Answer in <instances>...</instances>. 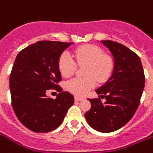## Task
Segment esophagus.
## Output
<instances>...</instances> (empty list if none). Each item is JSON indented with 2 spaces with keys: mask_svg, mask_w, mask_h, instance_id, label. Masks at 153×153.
<instances>
[{
  "mask_svg": "<svg viewBox=\"0 0 153 153\" xmlns=\"http://www.w3.org/2000/svg\"><path fill=\"white\" fill-rule=\"evenodd\" d=\"M82 100H83V98H80V97L75 96V101H76V102H79V101H82Z\"/></svg>",
  "mask_w": 153,
  "mask_h": 153,
  "instance_id": "esophagus-1",
  "label": "esophagus"
}]
</instances>
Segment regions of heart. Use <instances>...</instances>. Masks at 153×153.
Segmentation results:
<instances>
[{
	"instance_id": "b5f03b06",
	"label": "heart",
	"mask_w": 153,
	"mask_h": 153,
	"mask_svg": "<svg viewBox=\"0 0 153 153\" xmlns=\"http://www.w3.org/2000/svg\"><path fill=\"white\" fill-rule=\"evenodd\" d=\"M75 57L79 65H86L85 77H75L69 79L65 88L72 94L84 96L95 87L97 80L100 83L107 81L112 75L114 67L113 58L105 54L100 47L85 45L76 49ZM77 65L69 52H63L59 59V69L62 75L69 77L75 73Z\"/></svg>"
}]
</instances>
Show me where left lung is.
<instances>
[{"mask_svg":"<svg viewBox=\"0 0 153 153\" xmlns=\"http://www.w3.org/2000/svg\"><path fill=\"white\" fill-rule=\"evenodd\" d=\"M113 55L112 76L95 90L101 98H92L91 107L85 113L88 124L102 133L117 131L131 120L138 108L145 87V74L137 54L124 45L112 40H102Z\"/></svg>","mask_w":153,"mask_h":153,"instance_id":"1","label":"left lung"}]
</instances>
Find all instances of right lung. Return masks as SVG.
<instances>
[{
  "instance_id": "right-lung-1",
  "label": "right lung",
  "mask_w": 153,
  "mask_h": 153,
  "mask_svg": "<svg viewBox=\"0 0 153 153\" xmlns=\"http://www.w3.org/2000/svg\"><path fill=\"white\" fill-rule=\"evenodd\" d=\"M74 43L38 41L16 56L10 75L11 105L19 120L30 131L46 133L62 123L74 97L62 91L59 59ZM50 89L59 93L55 100L46 96Z\"/></svg>"
}]
</instances>
